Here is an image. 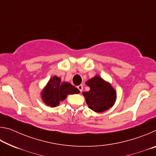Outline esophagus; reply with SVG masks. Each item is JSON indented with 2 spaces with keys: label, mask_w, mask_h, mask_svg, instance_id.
I'll return each instance as SVG.
<instances>
[{
  "label": "esophagus",
  "mask_w": 156,
  "mask_h": 156,
  "mask_svg": "<svg viewBox=\"0 0 156 156\" xmlns=\"http://www.w3.org/2000/svg\"><path fill=\"white\" fill-rule=\"evenodd\" d=\"M77 87L79 89V91H80V92L83 91V86L82 85V84H80V85H78Z\"/></svg>",
  "instance_id": "obj_1"
}]
</instances>
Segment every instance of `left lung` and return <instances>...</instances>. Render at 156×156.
<instances>
[{"label":"left lung","instance_id":"obj_1","mask_svg":"<svg viewBox=\"0 0 156 156\" xmlns=\"http://www.w3.org/2000/svg\"><path fill=\"white\" fill-rule=\"evenodd\" d=\"M85 84L90 90L83 92V95L89 109L96 113H102L113 106L117 94L109 82L96 75L89 79Z\"/></svg>","mask_w":156,"mask_h":156}]
</instances>
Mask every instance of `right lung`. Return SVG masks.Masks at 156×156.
Wrapping results in <instances>:
<instances>
[{"label":"right lung","mask_w":156,"mask_h":156,"mask_svg":"<svg viewBox=\"0 0 156 156\" xmlns=\"http://www.w3.org/2000/svg\"><path fill=\"white\" fill-rule=\"evenodd\" d=\"M80 93L78 88L69 82H61V78L56 76L49 79L41 91V96L47 106L58 107L60 101H63L69 94Z\"/></svg>","instance_id":"add662e5"}]
</instances>
